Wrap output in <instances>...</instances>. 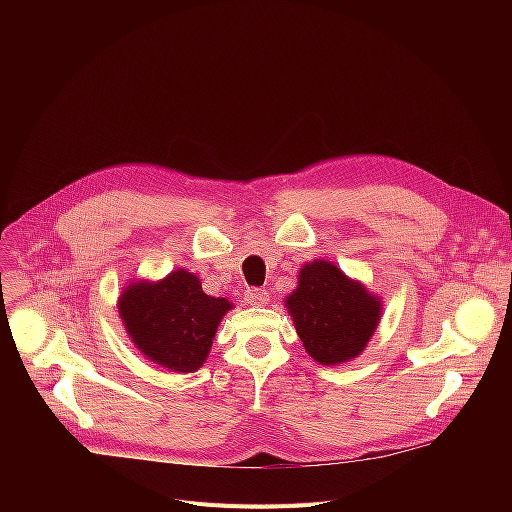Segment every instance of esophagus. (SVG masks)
<instances>
[{"instance_id": "34e87169", "label": "esophagus", "mask_w": 512, "mask_h": 512, "mask_svg": "<svg viewBox=\"0 0 512 512\" xmlns=\"http://www.w3.org/2000/svg\"><path fill=\"white\" fill-rule=\"evenodd\" d=\"M245 302L251 306H265L269 302V294L261 287H249L245 291Z\"/></svg>"}]
</instances>
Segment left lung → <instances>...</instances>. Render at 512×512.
I'll list each match as a JSON object with an SVG mask.
<instances>
[{"mask_svg":"<svg viewBox=\"0 0 512 512\" xmlns=\"http://www.w3.org/2000/svg\"><path fill=\"white\" fill-rule=\"evenodd\" d=\"M306 352L320 364H342L369 344L381 320V298L330 261L306 263L285 298Z\"/></svg>","mask_w":512,"mask_h":512,"instance_id":"left-lung-1","label":"left lung"}]
</instances>
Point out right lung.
I'll return each instance as SVG.
<instances>
[{
    "mask_svg": "<svg viewBox=\"0 0 512 512\" xmlns=\"http://www.w3.org/2000/svg\"><path fill=\"white\" fill-rule=\"evenodd\" d=\"M233 310L202 291L200 279L176 269L162 281H135L119 296V316L137 350L174 373L198 371L218 324Z\"/></svg>",
    "mask_w": 512,
    "mask_h": 512,
    "instance_id": "1",
    "label": "right lung"
}]
</instances>
